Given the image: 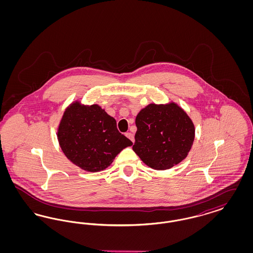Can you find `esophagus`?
I'll list each match as a JSON object with an SVG mask.
<instances>
[{
	"label": "esophagus",
	"mask_w": 253,
	"mask_h": 253,
	"mask_svg": "<svg viewBox=\"0 0 253 253\" xmlns=\"http://www.w3.org/2000/svg\"><path fill=\"white\" fill-rule=\"evenodd\" d=\"M125 135L132 141V143H133V141H134V137H133V134H132V132H126L125 133Z\"/></svg>",
	"instance_id": "obj_1"
}]
</instances>
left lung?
Returning a JSON list of instances; mask_svg holds the SVG:
<instances>
[{"instance_id":"left-lung-1","label":"left lung","mask_w":253,"mask_h":253,"mask_svg":"<svg viewBox=\"0 0 253 253\" xmlns=\"http://www.w3.org/2000/svg\"><path fill=\"white\" fill-rule=\"evenodd\" d=\"M132 150L150 168L164 170L179 164L193 147L195 128L180 106L150 103L135 118Z\"/></svg>"}]
</instances>
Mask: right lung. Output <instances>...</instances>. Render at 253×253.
Masks as SVG:
<instances>
[{"mask_svg":"<svg viewBox=\"0 0 253 253\" xmlns=\"http://www.w3.org/2000/svg\"><path fill=\"white\" fill-rule=\"evenodd\" d=\"M57 137L64 156L86 171L103 170L132 142L121 134L117 121L98 104L75 100L63 112Z\"/></svg>","mask_w":253,"mask_h":253,"instance_id":"1","label":"right lung"}]
</instances>
